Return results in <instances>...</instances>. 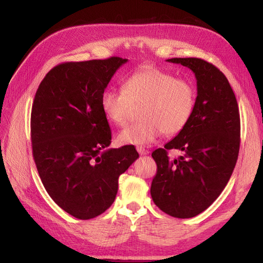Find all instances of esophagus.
I'll return each instance as SVG.
<instances>
[{"label":"esophagus","instance_id":"34e87169","mask_svg":"<svg viewBox=\"0 0 263 263\" xmlns=\"http://www.w3.org/2000/svg\"><path fill=\"white\" fill-rule=\"evenodd\" d=\"M137 152L139 153L140 155H145V154L148 153V151L146 149L145 147H142V146H138V147H137Z\"/></svg>","mask_w":263,"mask_h":263}]
</instances>
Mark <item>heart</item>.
I'll return each mask as SVG.
<instances>
[{
  "label": "heart",
  "mask_w": 263,
  "mask_h": 263,
  "mask_svg": "<svg viewBox=\"0 0 263 263\" xmlns=\"http://www.w3.org/2000/svg\"><path fill=\"white\" fill-rule=\"evenodd\" d=\"M196 89L188 80L154 66H144L124 80L122 91L108 89L101 96V109L116 126L131 122L135 108L142 121L123 130L118 144L146 146L164 132L176 135L188 125L196 108Z\"/></svg>",
  "instance_id": "b5f03b06"
}]
</instances>
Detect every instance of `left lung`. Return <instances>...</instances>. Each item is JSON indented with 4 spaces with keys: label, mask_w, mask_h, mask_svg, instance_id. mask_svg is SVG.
<instances>
[{
    "label": "left lung",
    "mask_w": 263,
    "mask_h": 263,
    "mask_svg": "<svg viewBox=\"0 0 263 263\" xmlns=\"http://www.w3.org/2000/svg\"><path fill=\"white\" fill-rule=\"evenodd\" d=\"M167 61L193 70L197 97L188 125L152 153L158 171L151 196L167 215L191 218L216 201L232 175L240 146L239 108L229 80L216 66L198 58ZM173 148L184 155L171 160L166 151Z\"/></svg>",
    "instance_id": "obj_1"
}]
</instances>
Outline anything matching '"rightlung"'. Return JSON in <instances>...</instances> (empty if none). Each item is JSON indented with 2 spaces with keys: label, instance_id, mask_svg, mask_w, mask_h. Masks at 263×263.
Returning <instances> with one entry per match:
<instances>
[{
  "label": "right lung",
  "instance_id": "add662e5",
  "mask_svg": "<svg viewBox=\"0 0 263 263\" xmlns=\"http://www.w3.org/2000/svg\"><path fill=\"white\" fill-rule=\"evenodd\" d=\"M127 59L64 62L46 74L31 111V141L48 195L69 215L87 220L114 203L118 177L139 158L132 146L108 148L111 130L101 96Z\"/></svg>",
  "mask_w": 263,
  "mask_h": 263
}]
</instances>
